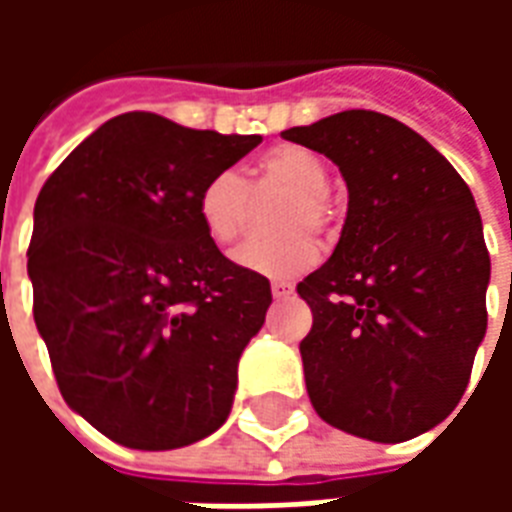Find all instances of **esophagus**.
<instances>
[{"instance_id":"obj_1","label":"esophagus","mask_w":512,"mask_h":512,"mask_svg":"<svg viewBox=\"0 0 512 512\" xmlns=\"http://www.w3.org/2000/svg\"><path fill=\"white\" fill-rule=\"evenodd\" d=\"M290 293H293V285H290V282H271V296H274V299H288Z\"/></svg>"}]
</instances>
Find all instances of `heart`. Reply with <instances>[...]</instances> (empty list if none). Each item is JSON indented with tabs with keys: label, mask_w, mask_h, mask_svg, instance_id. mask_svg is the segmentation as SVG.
<instances>
[{
	"label": "heart",
	"mask_w": 512,
	"mask_h": 512,
	"mask_svg": "<svg viewBox=\"0 0 512 512\" xmlns=\"http://www.w3.org/2000/svg\"><path fill=\"white\" fill-rule=\"evenodd\" d=\"M329 169L312 150L279 145L257 161L252 175L241 180L230 169L213 172L197 194V216L213 244L227 246L241 235L249 216V194L285 191L274 213V230L282 235L249 241L235 249L233 260L246 271L271 279H290L318 263V244L310 233H323L332 222V202L326 194Z\"/></svg>",
	"instance_id": "heart-1"
}]
</instances>
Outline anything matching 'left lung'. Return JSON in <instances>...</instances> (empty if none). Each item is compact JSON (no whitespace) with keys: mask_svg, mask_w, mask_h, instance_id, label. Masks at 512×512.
<instances>
[{"mask_svg":"<svg viewBox=\"0 0 512 512\" xmlns=\"http://www.w3.org/2000/svg\"><path fill=\"white\" fill-rule=\"evenodd\" d=\"M282 136L332 158L348 186L332 257L299 282L312 406L362 439H414L458 406L488 326L491 257L472 191L428 139L378 112Z\"/></svg>","mask_w":512,"mask_h":512,"instance_id":"obj_1","label":"left lung"}]
</instances>
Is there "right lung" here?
Masks as SVG:
<instances>
[{
    "label": "right lung",
    "mask_w": 512,
    "mask_h": 512,
    "mask_svg": "<svg viewBox=\"0 0 512 512\" xmlns=\"http://www.w3.org/2000/svg\"><path fill=\"white\" fill-rule=\"evenodd\" d=\"M260 136L126 112L51 172L35 202V326L65 403L131 450L211 436L271 304L263 274L205 235L197 194Z\"/></svg>",
    "instance_id": "add662e5"
}]
</instances>
